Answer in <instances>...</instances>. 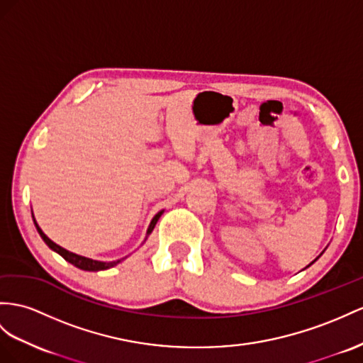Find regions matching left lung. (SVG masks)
I'll return each instance as SVG.
<instances>
[{
    "label": "left lung",
    "instance_id": "obj_1",
    "mask_svg": "<svg viewBox=\"0 0 363 363\" xmlns=\"http://www.w3.org/2000/svg\"><path fill=\"white\" fill-rule=\"evenodd\" d=\"M323 252H325V250H323ZM323 252H322V253H320V255H319V256H318V257H315V259H314V261H313V262H311V264H314V262H315V261H318V259H319V257H320V256H322V255H323ZM311 264H310V265H311ZM310 265H308V267H310ZM305 268H306V267H305Z\"/></svg>",
    "mask_w": 363,
    "mask_h": 363
}]
</instances>
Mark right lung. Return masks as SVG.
I'll return each mask as SVG.
<instances>
[{
    "mask_svg": "<svg viewBox=\"0 0 363 363\" xmlns=\"http://www.w3.org/2000/svg\"><path fill=\"white\" fill-rule=\"evenodd\" d=\"M162 213H164V210L157 211L156 215L153 216V219H152V222H150V225H148V228H147V233H145V239H144V242H145V240H147V238L150 236V233H152L153 228H155V225H156V222L160 220V218H161ZM32 218H33V224H35L36 230H38L40 236L43 238L44 242L49 245V248H52L53 252H57L60 256H62V257L66 259L67 262H70L72 265H75L77 268H79V270H84V272H101V270H108V268H111V267L118 265L121 261H124V259H125V257H123V259H118V261H113V262H101V261H95V259H90V257H86V256H79V255L72 253V252H69V250H66V248L60 247L58 244H55L52 239H49L48 236L44 235V231L40 228L38 222L35 220L33 213H32ZM144 242H143V244H144Z\"/></svg>",
    "mask_w": 363,
    "mask_h": 363,
    "instance_id": "add662e5",
    "label": "right lung"
}]
</instances>
